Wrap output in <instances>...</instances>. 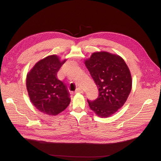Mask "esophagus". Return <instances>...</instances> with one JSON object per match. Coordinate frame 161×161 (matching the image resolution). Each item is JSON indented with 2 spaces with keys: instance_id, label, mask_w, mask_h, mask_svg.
Instances as JSON below:
<instances>
[{
  "instance_id": "obj_1",
  "label": "esophagus",
  "mask_w": 161,
  "mask_h": 161,
  "mask_svg": "<svg viewBox=\"0 0 161 161\" xmlns=\"http://www.w3.org/2000/svg\"><path fill=\"white\" fill-rule=\"evenodd\" d=\"M83 92V90H82V89H81V88H77L76 89V90H75V93H82Z\"/></svg>"
}]
</instances>
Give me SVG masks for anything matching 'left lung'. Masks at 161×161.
Returning a JSON list of instances; mask_svg holds the SVG:
<instances>
[{"label": "left lung", "mask_w": 161, "mask_h": 161, "mask_svg": "<svg viewBox=\"0 0 161 161\" xmlns=\"http://www.w3.org/2000/svg\"><path fill=\"white\" fill-rule=\"evenodd\" d=\"M99 91L98 98L87 100L98 117L106 118L125 103L132 89V76L123 58L108 52H97L84 61Z\"/></svg>", "instance_id": "8db88e82"}]
</instances>
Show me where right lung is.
Wrapping results in <instances>:
<instances>
[{
    "label": "right lung",
    "mask_w": 161,
    "mask_h": 161,
    "mask_svg": "<svg viewBox=\"0 0 161 161\" xmlns=\"http://www.w3.org/2000/svg\"><path fill=\"white\" fill-rule=\"evenodd\" d=\"M66 61L57 55H49L38 61L27 74L29 98L42 113L57 115L70 103L66 86L57 78V72Z\"/></svg>",
    "instance_id": "1"
}]
</instances>
